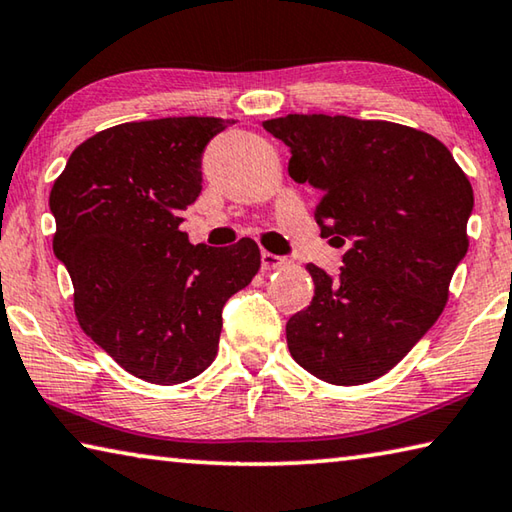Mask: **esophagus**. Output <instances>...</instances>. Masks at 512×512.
<instances>
[{
	"instance_id": "esophagus-1",
	"label": "esophagus",
	"mask_w": 512,
	"mask_h": 512,
	"mask_svg": "<svg viewBox=\"0 0 512 512\" xmlns=\"http://www.w3.org/2000/svg\"><path fill=\"white\" fill-rule=\"evenodd\" d=\"M289 259L287 257H282V255H273V253H262V268L264 271H273V268H280V266H284L287 264Z\"/></svg>"
}]
</instances>
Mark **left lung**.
I'll use <instances>...</instances> for the list:
<instances>
[{"label":"left lung","instance_id":"1","mask_svg":"<svg viewBox=\"0 0 512 512\" xmlns=\"http://www.w3.org/2000/svg\"><path fill=\"white\" fill-rule=\"evenodd\" d=\"M264 128L289 146V176L323 194L320 235L348 246L339 277L307 266L316 293L287 323L291 357L329 384H366L443 314L472 185L443 142L393 121L287 115Z\"/></svg>","mask_w":512,"mask_h":512}]
</instances>
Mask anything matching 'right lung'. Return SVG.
<instances>
[{"instance_id":"add662e5","label":"right lung","mask_w":512,"mask_h":512,"mask_svg":"<svg viewBox=\"0 0 512 512\" xmlns=\"http://www.w3.org/2000/svg\"><path fill=\"white\" fill-rule=\"evenodd\" d=\"M232 124L112 126L76 146L51 187L54 255L74 282L83 332L151 384H183L210 366L223 305L262 264L253 239L212 248L180 232V214L201 196L205 146Z\"/></svg>"}]
</instances>
